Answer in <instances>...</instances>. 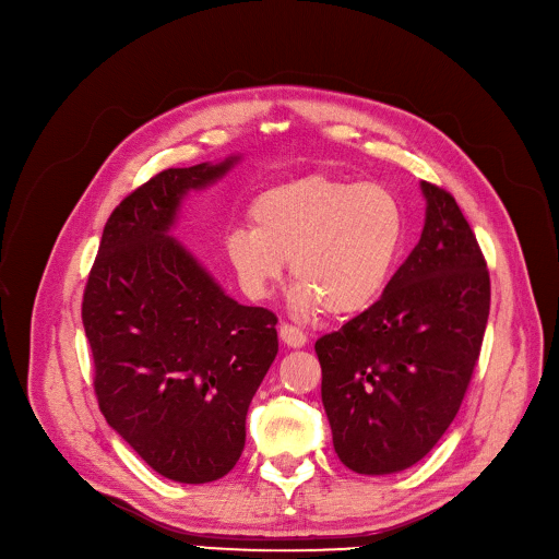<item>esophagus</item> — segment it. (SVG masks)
Returning a JSON list of instances; mask_svg holds the SVG:
<instances>
[{
  "mask_svg": "<svg viewBox=\"0 0 559 559\" xmlns=\"http://www.w3.org/2000/svg\"><path fill=\"white\" fill-rule=\"evenodd\" d=\"M278 335L283 340V344H287L289 348H301L306 344V340H308L304 331H299L297 326H292V324H281Z\"/></svg>",
  "mask_w": 559,
  "mask_h": 559,
  "instance_id": "1",
  "label": "esophagus"
}]
</instances>
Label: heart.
<instances>
[{
  "mask_svg": "<svg viewBox=\"0 0 559 559\" xmlns=\"http://www.w3.org/2000/svg\"><path fill=\"white\" fill-rule=\"evenodd\" d=\"M251 228H235L226 253L242 287L270 297L285 260L301 285L295 310L333 314L367 310L396 264L405 217L383 183H356L329 174L272 188L253 199Z\"/></svg>",
  "mask_w": 559,
  "mask_h": 559,
  "instance_id": "1",
  "label": "heart"
}]
</instances>
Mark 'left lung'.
<instances>
[{
    "mask_svg": "<svg viewBox=\"0 0 559 559\" xmlns=\"http://www.w3.org/2000/svg\"><path fill=\"white\" fill-rule=\"evenodd\" d=\"M421 240L380 299L314 342L333 447L350 472L417 464L472 383L489 317V272L451 192L421 181Z\"/></svg>",
    "mask_w": 559,
    "mask_h": 559,
    "instance_id": "left-lung-1",
    "label": "left lung"
}]
</instances>
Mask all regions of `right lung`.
Here are the masks:
<instances>
[{
    "label": "right lung",
    "instance_id": "add662e5",
    "mask_svg": "<svg viewBox=\"0 0 559 559\" xmlns=\"http://www.w3.org/2000/svg\"><path fill=\"white\" fill-rule=\"evenodd\" d=\"M235 160L169 167L124 197L83 289L102 415L176 483H213L240 460L249 403L278 354L276 314L226 297L167 235L183 194Z\"/></svg>",
    "mask_w": 559,
    "mask_h": 559
}]
</instances>
